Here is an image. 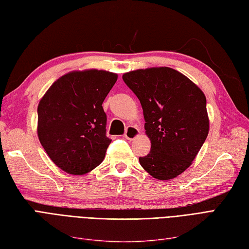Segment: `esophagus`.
<instances>
[{
	"mask_svg": "<svg viewBox=\"0 0 249 249\" xmlns=\"http://www.w3.org/2000/svg\"><path fill=\"white\" fill-rule=\"evenodd\" d=\"M138 135H139V130L135 128V126H128L124 133V137L126 139H129V141H133V139H135Z\"/></svg>",
	"mask_w": 249,
	"mask_h": 249,
	"instance_id": "1",
	"label": "esophagus"
}]
</instances>
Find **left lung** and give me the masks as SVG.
Here are the masks:
<instances>
[{"label":"left lung","instance_id":"8db88e82","mask_svg":"<svg viewBox=\"0 0 249 249\" xmlns=\"http://www.w3.org/2000/svg\"><path fill=\"white\" fill-rule=\"evenodd\" d=\"M123 79L141 101L151 141L150 153L139 157V162L156 179L177 178L191 166L208 135L204 93L166 66L132 71Z\"/></svg>","mask_w":249,"mask_h":249}]
</instances>
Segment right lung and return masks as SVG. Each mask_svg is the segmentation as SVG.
I'll return each mask as SVG.
<instances>
[{"label":"right lung","mask_w":249,"mask_h":249,"mask_svg":"<svg viewBox=\"0 0 249 249\" xmlns=\"http://www.w3.org/2000/svg\"><path fill=\"white\" fill-rule=\"evenodd\" d=\"M107 71H74L60 77L38 106V137L53 162L69 174L92 171L112 142L102 107L117 81Z\"/></svg>","instance_id":"1"}]
</instances>
